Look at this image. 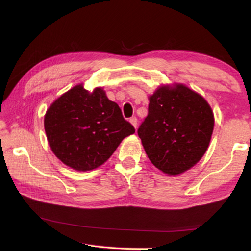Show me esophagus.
<instances>
[{
	"label": "esophagus",
	"mask_w": 251,
	"mask_h": 251,
	"mask_svg": "<svg viewBox=\"0 0 251 251\" xmlns=\"http://www.w3.org/2000/svg\"><path fill=\"white\" fill-rule=\"evenodd\" d=\"M129 122L131 123L132 124V126L135 127V128H137V125H138V120H137V117L136 116H134V117H131V119L129 120Z\"/></svg>",
	"instance_id": "esophagus-1"
}]
</instances>
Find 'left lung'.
Masks as SVG:
<instances>
[{"mask_svg":"<svg viewBox=\"0 0 251 251\" xmlns=\"http://www.w3.org/2000/svg\"><path fill=\"white\" fill-rule=\"evenodd\" d=\"M149 100L148 116L138 128L147 155L163 173L182 174L209 146L215 124L210 105L182 84L159 87Z\"/></svg>","mask_w":251,"mask_h":251,"instance_id":"8db88e82","label":"left lung"}]
</instances>
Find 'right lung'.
Listing matches in <instances>:
<instances>
[{
	"mask_svg": "<svg viewBox=\"0 0 251 251\" xmlns=\"http://www.w3.org/2000/svg\"><path fill=\"white\" fill-rule=\"evenodd\" d=\"M45 132L60 161L78 172L99 167L135 128L122 115L117 103L100 87L93 93L76 85L47 110Z\"/></svg>",
	"mask_w": 251,
	"mask_h": 251,
	"instance_id": "1",
	"label": "right lung"
}]
</instances>
